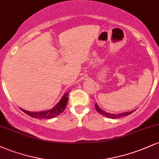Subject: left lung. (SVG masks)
I'll return each instance as SVG.
<instances>
[{
	"instance_id": "1",
	"label": "left lung",
	"mask_w": 159,
	"mask_h": 159,
	"mask_svg": "<svg viewBox=\"0 0 159 159\" xmlns=\"http://www.w3.org/2000/svg\"><path fill=\"white\" fill-rule=\"evenodd\" d=\"M95 107H96V110L100 114H102L104 116H106V117L111 118V119H117V118L123 117V116H127V115L132 114V113L134 112V111H135V110H134V111H127V112H123V113H120V114H111V113L105 112V111L102 110V109L100 108L99 107H98L97 103L95 104Z\"/></svg>"
}]
</instances>
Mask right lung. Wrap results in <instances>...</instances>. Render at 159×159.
<instances>
[{
    "label": "right lung",
    "instance_id": "1",
    "mask_svg": "<svg viewBox=\"0 0 159 159\" xmlns=\"http://www.w3.org/2000/svg\"><path fill=\"white\" fill-rule=\"evenodd\" d=\"M69 91L66 93L62 96L61 99L60 100L59 102L55 106H54L52 108L49 109V110L36 111V112H34V111H26L25 110V109L21 108V107H20V109H21L24 113L29 115V116H31V117L39 118V119H52V118L55 117V116L61 114V113H63V111L65 110L67 102H68Z\"/></svg>",
    "mask_w": 159,
    "mask_h": 159
}]
</instances>
